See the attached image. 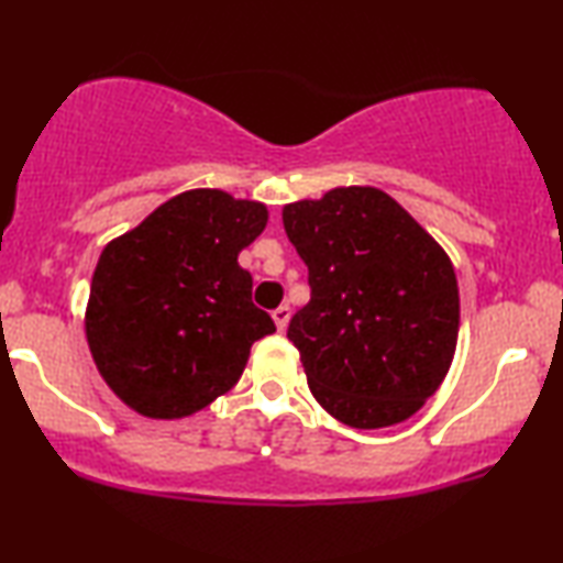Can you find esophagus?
Returning <instances> with one entry per match:
<instances>
[{"mask_svg": "<svg viewBox=\"0 0 563 563\" xmlns=\"http://www.w3.org/2000/svg\"><path fill=\"white\" fill-rule=\"evenodd\" d=\"M273 321H275V327H278V331H285V329H288V321H290V308H288V306L275 308V311H273Z\"/></svg>", "mask_w": 563, "mask_h": 563, "instance_id": "obj_1", "label": "esophagus"}]
</instances>
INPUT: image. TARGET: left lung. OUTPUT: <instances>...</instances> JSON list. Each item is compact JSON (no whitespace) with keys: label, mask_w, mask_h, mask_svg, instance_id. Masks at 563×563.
<instances>
[{"label":"left lung","mask_w":563,"mask_h":563,"mask_svg":"<svg viewBox=\"0 0 563 563\" xmlns=\"http://www.w3.org/2000/svg\"><path fill=\"white\" fill-rule=\"evenodd\" d=\"M283 227L311 283L288 339L313 398L352 429L408 421L456 352L459 285L446 250L372 186L285 203Z\"/></svg>","instance_id":"8db88e82"}]
</instances>
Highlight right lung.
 I'll return each mask as SVG.
<instances>
[{"label": "right lung", "instance_id": "obj_1", "mask_svg": "<svg viewBox=\"0 0 563 563\" xmlns=\"http://www.w3.org/2000/svg\"><path fill=\"white\" fill-rule=\"evenodd\" d=\"M267 217L260 201L191 188L101 252L86 342L109 390L134 413H199L240 379L252 344L273 334L271 316L252 303V275L236 263Z\"/></svg>", "mask_w": 563, "mask_h": 563}]
</instances>
